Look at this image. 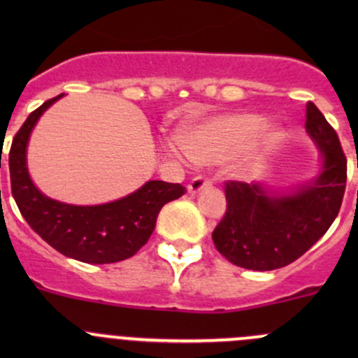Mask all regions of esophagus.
Here are the masks:
<instances>
[{
	"mask_svg": "<svg viewBox=\"0 0 358 358\" xmlns=\"http://www.w3.org/2000/svg\"><path fill=\"white\" fill-rule=\"evenodd\" d=\"M211 183H213L211 180L206 178V176H194V178L189 182V192L190 194L199 192V190L204 189V187H209Z\"/></svg>",
	"mask_w": 358,
	"mask_h": 358,
	"instance_id": "obj_1",
	"label": "esophagus"
}]
</instances>
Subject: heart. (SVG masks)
Segmentation results:
<instances>
[{
    "mask_svg": "<svg viewBox=\"0 0 358 358\" xmlns=\"http://www.w3.org/2000/svg\"><path fill=\"white\" fill-rule=\"evenodd\" d=\"M263 121L256 115H230L206 124L194 126L171 143V149L185 159L216 161L236 152L262 129Z\"/></svg>",
    "mask_w": 358,
    "mask_h": 358,
    "instance_id": "1",
    "label": "heart"
}]
</instances>
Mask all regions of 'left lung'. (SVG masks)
<instances>
[{"label": "left lung", "instance_id": "1", "mask_svg": "<svg viewBox=\"0 0 358 358\" xmlns=\"http://www.w3.org/2000/svg\"><path fill=\"white\" fill-rule=\"evenodd\" d=\"M306 131L324 156L319 178L289 196H266L258 183L225 182L227 211L213 243L230 263L248 270L282 268L305 255L333 225L346 187V157L334 128L306 103Z\"/></svg>", "mask_w": 358, "mask_h": 358}]
</instances>
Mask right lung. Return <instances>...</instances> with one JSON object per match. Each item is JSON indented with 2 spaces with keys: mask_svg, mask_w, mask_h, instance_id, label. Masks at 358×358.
<instances>
[{
  "mask_svg": "<svg viewBox=\"0 0 358 358\" xmlns=\"http://www.w3.org/2000/svg\"><path fill=\"white\" fill-rule=\"evenodd\" d=\"M60 96L32 110L13 136L8 154L13 199L29 227L69 258L96 265L131 258L152 236L162 206L182 197L185 187L150 180L136 192L100 206L64 204L43 196L29 178L25 147L39 115Z\"/></svg>",
  "mask_w": 358,
  "mask_h": 358,
  "instance_id": "add662e5",
  "label": "right lung"
}]
</instances>
